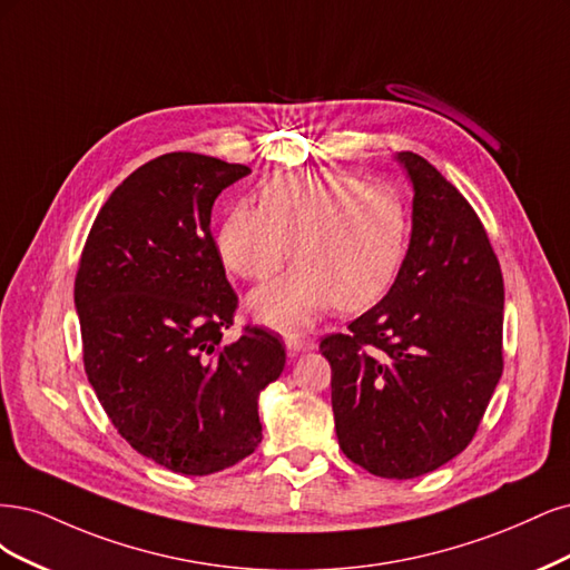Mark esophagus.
Wrapping results in <instances>:
<instances>
[{
  "instance_id": "1",
  "label": "esophagus",
  "mask_w": 570,
  "mask_h": 570,
  "mask_svg": "<svg viewBox=\"0 0 570 570\" xmlns=\"http://www.w3.org/2000/svg\"><path fill=\"white\" fill-rule=\"evenodd\" d=\"M286 347H288V355L296 357L301 353L312 351V347H315V341L307 338V336H288L286 338Z\"/></svg>"
}]
</instances>
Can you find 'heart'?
<instances>
[{
    "instance_id": "obj_1",
    "label": "heart",
    "mask_w": 570,
    "mask_h": 570,
    "mask_svg": "<svg viewBox=\"0 0 570 570\" xmlns=\"http://www.w3.org/2000/svg\"><path fill=\"white\" fill-rule=\"evenodd\" d=\"M410 217L397 189L347 173H305L265 185L261 208L234 204L215 232L219 261L263 282L291 258L298 265L250 296L263 322L293 332L336 305L355 312L395 282L407 253Z\"/></svg>"
}]
</instances>
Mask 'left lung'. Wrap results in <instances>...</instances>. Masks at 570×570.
<instances>
[{"mask_svg":"<svg viewBox=\"0 0 570 570\" xmlns=\"http://www.w3.org/2000/svg\"><path fill=\"white\" fill-rule=\"evenodd\" d=\"M414 185L412 238L389 296L328 334L343 454L381 479H416L473 440L502 376L504 282L469 200L400 151Z\"/></svg>","mask_w":570,"mask_h":570,"instance_id":"left-lung-1","label":"left lung"}]
</instances>
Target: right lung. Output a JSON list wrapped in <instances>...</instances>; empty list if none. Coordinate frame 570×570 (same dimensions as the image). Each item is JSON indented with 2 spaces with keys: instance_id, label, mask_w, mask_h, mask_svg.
<instances>
[{
  "instance_id": "obj_1",
  "label": "right lung",
  "mask_w": 570,
  "mask_h": 570,
  "mask_svg": "<svg viewBox=\"0 0 570 570\" xmlns=\"http://www.w3.org/2000/svg\"><path fill=\"white\" fill-rule=\"evenodd\" d=\"M250 173L175 151L101 206L76 274L82 362L104 412L139 454L185 475L242 462L263 440L258 395L286 364L279 334L244 326L210 232L219 191Z\"/></svg>"
}]
</instances>
